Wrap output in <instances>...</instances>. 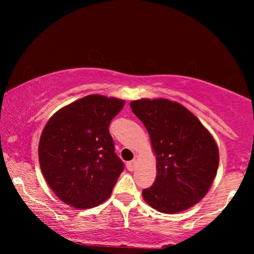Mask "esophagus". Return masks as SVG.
Listing matches in <instances>:
<instances>
[{
    "instance_id": "obj_1",
    "label": "esophagus",
    "mask_w": 254,
    "mask_h": 254,
    "mask_svg": "<svg viewBox=\"0 0 254 254\" xmlns=\"http://www.w3.org/2000/svg\"><path fill=\"white\" fill-rule=\"evenodd\" d=\"M127 170H129V171H133V170L135 169V166H136V159H133V161L130 162H127Z\"/></svg>"
}]
</instances>
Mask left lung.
I'll return each mask as SVG.
<instances>
[{"mask_svg":"<svg viewBox=\"0 0 254 254\" xmlns=\"http://www.w3.org/2000/svg\"><path fill=\"white\" fill-rule=\"evenodd\" d=\"M130 109L147 128L157 161L154 185L142 190L144 201L164 214L189 209L206 195L216 176L214 137L177 102L140 99Z\"/></svg>","mask_w":254,"mask_h":254,"instance_id":"8db88e82","label":"left lung"}]
</instances>
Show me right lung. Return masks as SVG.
<instances>
[{"mask_svg":"<svg viewBox=\"0 0 254 254\" xmlns=\"http://www.w3.org/2000/svg\"><path fill=\"white\" fill-rule=\"evenodd\" d=\"M125 102L89 95L59 110L40 136L39 163L59 199L88 209L111 195L124 163L114 152L109 126Z\"/></svg>","mask_w":254,"mask_h":254,"instance_id":"add662e5","label":"right lung"}]
</instances>
